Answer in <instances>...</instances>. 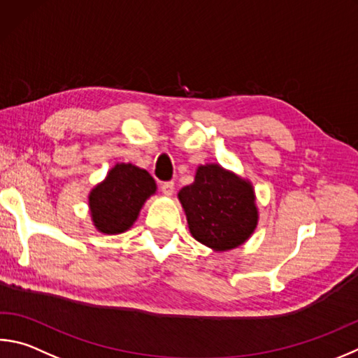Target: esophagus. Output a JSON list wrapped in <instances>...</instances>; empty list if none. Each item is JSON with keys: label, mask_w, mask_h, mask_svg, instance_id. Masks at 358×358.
Wrapping results in <instances>:
<instances>
[{"label": "esophagus", "mask_w": 358, "mask_h": 358, "mask_svg": "<svg viewBox=\"0 0 358 358\" xmlns=\"http://www.w3.org/2000/svg\"><path fill=\"white\" fill-rule=\"evenodd\" d=\"M173 189H175L173 181H164V183L161 185V191H162V194H164V196H172Z\"/></svg>", "instance_id": "1"}]
</instances>
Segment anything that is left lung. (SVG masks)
I'll use <instances>...</instances> for the list:
<instances>
[{"label": "left lung", "mask_w": 358, "mask_h": 358, "mask_svg": "<svg viewBox=\"0 0 358 358\" xmlns=\"http://www.w3.org/2000/svg\"><path fill=\"white\" fill-rule=\"evenodd\" d=\"M178 199L191 235L213 250L235 249L257 229L252 183L219 164L199 166L194 183L185 186Z\"/></svg>", "instance_id": "obj_1"}]
</instances>
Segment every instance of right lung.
<instances>
[{
  "instance_id": "obj_1",
  "label": "right lung",
  "mask_w": 358,
  "mask_h": 358,
  "mask_svg": "<svg viewBox=\"0 0 358 358\" xmlns=\"http://www.w3.org/2000/svg\"><path fill=\"white\" fill-rule=\"evenodd\" d=\"M155 192L157 183L144 169L125 162L115 164L89 194L95 229L106 235L127 231L136 222L145 200Z\"/></svg>"
}]
</instances>
